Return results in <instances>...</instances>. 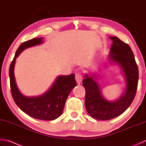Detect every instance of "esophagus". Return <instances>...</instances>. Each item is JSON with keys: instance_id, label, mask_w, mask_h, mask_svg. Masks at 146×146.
I'll use <instances>...</instances> for the list:
<instances>
[{"instance_id": "1", "label": "esophagus", "mask_w": 146, "mask_h": 146, "mask_svg": "<svg viewBox=\"0 0 146 146\" xmlns=\"http://www.w3.org/2000/svg\"><path fill=\"white\" fill-rule=\"evenodd\" d=\"M75 80L77 82L78 84H80L81 82H82V80H83V77L82 75H81L80 73H76V75H75Z\"/></svg>"}]
</instances>
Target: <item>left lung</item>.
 <instances>
[{"label": "left lung", "mask_w": 146, "mask_h": 146, "mask_svg": "<svg viewBox=\"0 0 146 146\" xmlns=\"http://www.w3.org/2000/svg\"><path fill=\"white\" fill-rule=\"evenodd\" d=\"M109 38L112 44L107 60L120 69L125 83V90L117 100H108L102 93L101 85L98 82V75L86 73L83 80L86 91V111L92 117L102 120L113 119L127 109L135 97L139 80L138 67L131 48L117 37Z\"/></svg>", "instance_id": "left-lung-1"}]
</instances>
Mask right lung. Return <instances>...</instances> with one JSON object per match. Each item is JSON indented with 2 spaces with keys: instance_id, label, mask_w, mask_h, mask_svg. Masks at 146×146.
<instances>
[{
  "instance_id": "obj_1",
  "label": "right lung",
  "mask_w": 146,
  "mask_h": 146,
  "mask_svg": "<svg viewBox=\"0 0 146 146\" xmlns=\"http://www.w3.org/2000/svg\"><path fill=\"white\" fill-rule=\"evenodd\" d=\"M43 39L33 38L22 43L11 64L9 77L12 97L20 109L35 119L52 120L57 119L63 113L68 95L76 86L75 75L58 76L47 91L35 97H27L22 94L14 76L15 63L19 55L27 48L42 44Z\"/></svg>"
}]
</instances>
